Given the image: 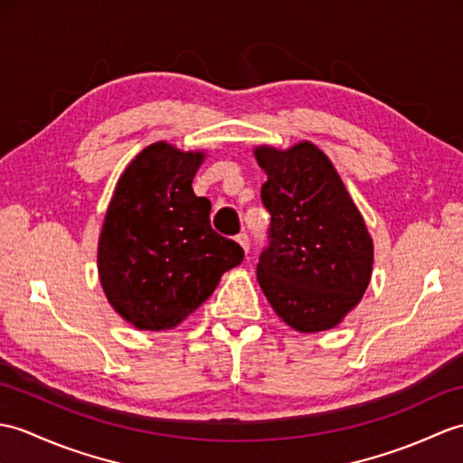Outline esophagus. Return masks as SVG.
Segmentation results:
<instances>
[{
  "label": "esophagus",
  "instance_id": "1",
  "mask_svg": "<svg viewBox=\"0 0 463 463\" xmlns=\"http://www.w3.org/2000/svg\"><path fill=\"white\" fill-rule=\"evenodd\" d=\"M236 242H239V244L242 246V250H244V252H249V249H250V239H249V234H246V232H241L239 236H236Z\"/></svg>",
  "mask_w": 463,
  "mask_h": 463
}]
</instances>
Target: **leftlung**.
<instances>
[{
	"label": "left lung",
	"instance_id": "left-lung-1",
	"mask_svg": "<svg viewBox=\"0 0 463 463\" xmlns=\"http://www.w3.org/2000/svg\"><path fill=\"white\" fill-rule=\"evenodd\" d=\"M254 157L268 175L262 203L270 213L258 284L292 329L337 327L371 282L374 246L367 224L316 144L256 146Z\"/></svg>",
	"mask_w": 463,
	"mask_h": 463
}]
</instances>
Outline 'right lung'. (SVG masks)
I'll return each mask as SVG.
<instances>
[{
    "label": "right lung",
    "mask_w": 463,
    "mask_h": 463,
    "mask_svg": "<svg viewBox=\"0 0 463 463\" xmlns=\"http://www.w3.org/2000/svg\"><path fill=\"white\" fill-rule=\"evenodd\" d=\"M205 157L156 142L116 183L96 260L106 299L136 329L177 327L242 262L241 246L213 231L211 201L193 193Z\"/></svg>",
    "instance_id": "right-lung-1"
}]
</instances>
